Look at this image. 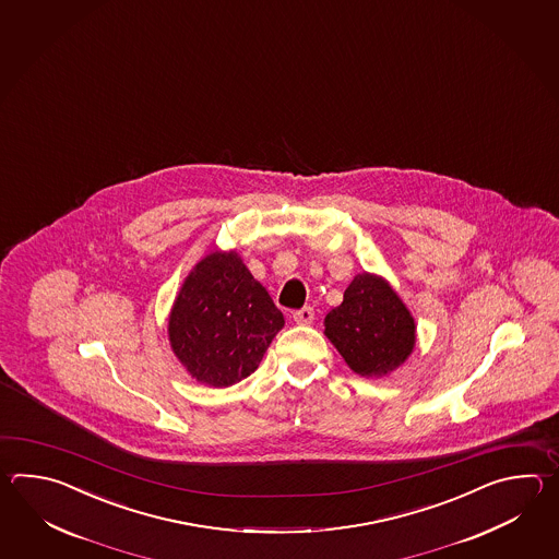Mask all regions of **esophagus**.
Segmentation results:
<instances>
[{"instance_id":"obj_1","label":"esophagus","mask_w":559,"mask_h":559,"mask_svg":"<svg viewBox=\"0 0 559 559\" xmlns=\"http://www.w3.org/2000/svg\"><path fill=\"white\" fill-rule=\"evenodd\" d=\"M313 320H316V311H313V308H309V306L294 311V321H296L297 325H309Z\"/></svg>"}]
</instances>
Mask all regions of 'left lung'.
<instances>
[{"label": "left lung", "mask_w": 559, "mask_h": 559, "mask_svg": "<svg viewBox=\"0 0 559 559\" xmlns=\"http://www.w3.org/2000/svg\"><path fill=\"white\" fill-rule=\"evenodd\" d=\"M325 335L359 376H385L416 344V323L404 301L376 275L359 274L344 301L325 316Z\"/></svg>", "instance_id": "1"}]
</instances>
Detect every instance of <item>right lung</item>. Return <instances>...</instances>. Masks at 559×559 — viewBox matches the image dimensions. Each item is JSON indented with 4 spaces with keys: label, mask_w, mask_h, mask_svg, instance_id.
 I'll use <instances>...</instances> for the list:
<instances>
[{
    "label": "right lung",
    "mask_w": 559,
    "mask_h": 559,
    "mask_svg": "<svg viewBox=\"0 0 559 559\" xmlns=\"http://www.w3.org/2000/svg\"><path fill=\"white\" fill-rule=\"evenodd\" d=\"M282 328V311L238 253L214 251L179 292L169 342L195 380L227 388L258 369Z\"/></svg>",
    "instance_id": "obj_1"
}]
</instances>
